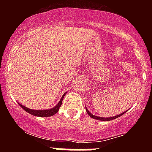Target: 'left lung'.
I'll return each mask as SVG.
<instances>
[{
	"mask_svg": "<svg viewBox=\"0 0 152 152\" xmlns=\"http://www.w3.org/2000/svg\"><path fill=\"white\" fill-rule=\"evenodd\" d=\"M86 111H87V113H88V114L90 116H91V118H93V119H97V120H101V121H110V120H113V119H116V118L119 117V116H121L123 114L126 113L127 111H126V112L123 113L119 114V115H117V116H113V117H109V118H103V117H99V116H94V115H93V114H91V113L88 111V110L87 108H86Z\"/></svg>",
	"mask_w": 152,
	"mask_h": 152,
	"instance_id": "obj_1",
	"label": "left lung"
}]
</instances>
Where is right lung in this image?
<instances>
[{
	"label": "right lung",
	"mask_w": 152,
	"mask_h": 152,
	"mask_svg": "<svg viewBox=\"0 0 152 152\" xmlns=\"http://www.w3.org/2000/svg\"><path fill=\"white\" fill-rule=\"evenodd\" d=\"M65 94H66V93H65V94L62 96V97L61 98L59 103H58L56 107L50 109V110H31V109H29L27 108V107H24V106L21 105V104H20V103H19V105L20 106V107H22V108L24 110L26 111V112L29 113L31 114V115H33V116H40V117H49V116H53V115H55L56 113H58V110H59V107H61V103H62L63 98H64V95Z\"/></svg>",
	"instance_id": "right-lung-1"
}]
</instances>
